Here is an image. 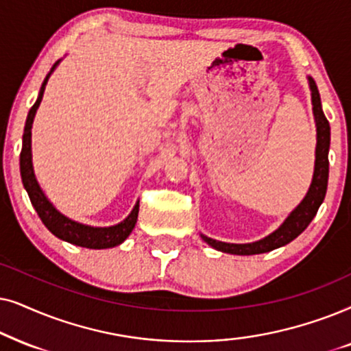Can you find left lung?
<instances>
[{"label":"left lung","instance_id":"obj_1","mask_svg":"<svg viewBox=\"0 0 351 351\" xmlns=\"http://www.w3.org/2000/svg\"><path fill=\"white\" fill-rule=\"evenodd\" d=\"M308 78V85L311 91V104H313V115H315L316 123V151H315V171H313V180L310 188L302 202L287 215L281 226L276 231H273L263 239L249 242V244H230V242H221L212 237L200 234V237L207 242L215 250L224 252V254L232 255H256L266 254L279 247L289 244L300 236L306 230L311 219L316 217L317 208L321 207L322 200L326 197L328 191V178H329V146H330V127L329 121L322 112L319 91L315 80L311 77Z\"/></svg>","mask_w":351,"mask_h":351}]
</instances>
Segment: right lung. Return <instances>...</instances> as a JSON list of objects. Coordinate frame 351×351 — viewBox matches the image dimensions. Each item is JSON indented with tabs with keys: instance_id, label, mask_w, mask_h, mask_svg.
<instances>
[{
	"instance_id": "add662e5",
	"label": "right lung",
	"mask_w": 351,
	"mask_h": 351,
	"mask_svg": "<svg viewBox=\"0 0 351 351\" xmlns=\"http://www.w3.org/2000/svg\"><path fill=\"white\" fill-rule=\"evenodd\" d=\"M60 60H58L53 65V69L49 70V73L46 75L43 85L40 88L38 99L32 107L29 115H27L25 128H23V136H22V152H21V176L23 188H25L27 194H29L30 202L34 205V208L38 213L41 221L48 230L53 232L56 237L62 239L69 244L86 247V249H110V247L120 245L127 237L132 234L134 224L138 219L139 212V200L134 205L132 213L128 215L123 221L114 226H106V228H97L90 226V224H83L75 221V219L65 217L54 207L53 202L46 197L43 189L40 188L38 180H36L35 171H34V162H32V125H34V119L36 110L43 99V93L48 83L51 73L54 72V69L58 67Z\"/></svg>"
}]
</instances>
